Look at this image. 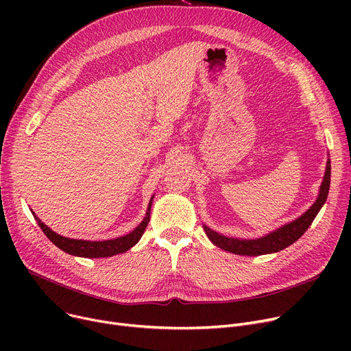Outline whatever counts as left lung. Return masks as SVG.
<instances>
[{
    "mask_svg": "<svg viewBox=\"0 0 351 351\" xmlns=\"http://www.w3.org/2000/svg\"><path fill=\"white\" fill-rule=\"evenodd\" d=\"M330 176H331V165H330V158L327 156L323 182L320 185V191H319V195H317V199L315 204H313L298 219L291 220V222H289L286 225H282L280 228L274 229L273 232H269L267 234H265L262 237H256V239L229 237V236H223V234L212 230L206 225H204V230L215 246L223 249L226 252L234 253V254L261 256V254L280 252V250L289 247L290 245H293L298 241V239H300L304 234V232L310 228L313 220H315V217L317 216V213L326 204V199H327L328 189H330Z\"/></svg>",
    "mask_w": 351,
    "mask_h": 351,
    "instance_id": "1",
    "label": "left lung"
}]
</instances>
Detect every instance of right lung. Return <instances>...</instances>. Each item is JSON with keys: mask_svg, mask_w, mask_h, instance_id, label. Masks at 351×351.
Segmentation results:
<instances>
[{"mask_svg": "<svg viewBox=\"0 0 351 351\" xmlns=\"http://www.w3.org/2000/svg\"><path fill=\"white\" fill-rule=\"evenodd\" d=\"M152 200H154V196L149 200V205H147L146 215H145L143 220L132 232H129L128 234H123V236H119L115 239H109V241H98V242L97 241H84V239H71V237H65V236L55 233L51 228H48L44 222H41V219L36 217V215L32 210L31 212L36 220V223H38V226L45 233V236L62 252L72 254V256L86 257V259H98V257H110V256H115L119 253H125L126 250H129L141 241V237H142L147 223H149Z\"/></svg>", "mask_w": 351, "mask_h": 351, "instance_id": "obj_1", "label": "right lung"}]
</instances>
